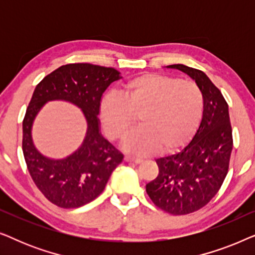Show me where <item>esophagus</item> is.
Returning a JSON list of instances; mask_svg holds the SVG:
<instances>
[{
    "instance_id": "obj_1",
    "label": "esophagus",
    "mask_w": 255,
    "mask_h": 255,
    "mask_svg": "<svg viewBox=\"0 0 255 255\" xmlns=\"http://www.w3.org/2000/svg\"><path fill=\"white\" fill-rule=\"evenodd\" d=\"M124 160L127 162H133V163H140L141 162V159L134 158V156H131V155H125Z\"/></svg>"
}]
</instances>
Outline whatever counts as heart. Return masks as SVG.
<instances>
[{
	"instance_id": "heart-1",
	"label": "heart",
	"mask_w": 255,
	"mask_h": 255,
	"mask_svg": "<svg viewBox=\"0 0 255 255\" xmlns=\"http://www.w3.org/2000/svg\"><path fill=\"white\" fill-rule=\"evenodd\" d=\"M204 97L189 80L163 74H142L128 80L120 95L100 102V120L107 137L120 140L138 117L140 128L130 133L124 148L134 154L175 152L193 138L201 123Z\"/></svg>"
}]
</instances>
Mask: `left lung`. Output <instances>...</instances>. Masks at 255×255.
I'll list each match as a JSON object with an SVG mask.
<instances>
[{
  "instance_id": "obj_1",
  "label": "left lung",
  "mask_w": 255,
  "mask_h": 255,
  "mask_svg": "<svg viewBox=\"0 0 255 255\" xmlns=\"http://www.w3.org/2000/svg\"><path fill=\"white\" fill-rule=\"evenodd\" d=\"M189 74L204 97L203 117L193 140L176 154L156 160L159 174L146 184L153 203L172 215H188L210 202L229 170L233 138L228 103L200 69L170 65Z\"/></svg>"
}]
</instances>
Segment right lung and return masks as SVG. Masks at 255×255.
Instances as JSON below:
<instances>
[{
    "mask_svg": "<svg viewBox=\"0 0 255 255\" xmlns=\"http://www.w3.org/2000/svg\"><path fill=\"white\" fill-rule=\"evenodd\" d=\"M120 79L115 68L93 64L64 65L38 83L23 120L22 148L34 184L51 203L64 209L82 207L106 188L123 154L100 134L97 115L102 94ZM65 99L81 107L89 131L81 148L64 160L45 158L33 146L30 127L45 102Z\"/></svg>",
    "mask_w": 255,
    "mask_h": 255,
    "instance_id": "obj_1",
    "label": "right lung"
}]
</instances>
